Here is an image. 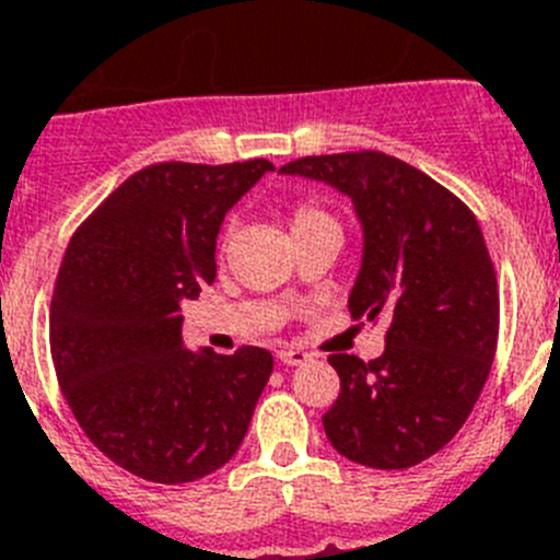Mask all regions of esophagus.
Masks as SVG:
<instances>
[{"label":"esophagus","instance_id":"1","mask_svg":"<svg viewBox=\"0 0 560 560\" xmlns=\"http://www.w3.org/2000/svg\"><path fill=\"white\" fill-rule=\"evenodd\" d=\"M277 359L283 361V364H289V368H296V364H305V361H311V353H305V350H296V348H283L280 353H277Z\"/></svg>","mask_w":560,"mask_h":560}]
</instances>
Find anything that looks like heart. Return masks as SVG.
<instances>
[{
    "mask_svg": "<svg viewBox=\"0 0 560 560\" xmlns=\"http://www.w3.org/2000/svg\"><path fill=\"white\" fill-rule=\"evenodd\" d=\"M289 226H291V235L303 237L308 235V232L339 230V221H336V215L328 210V207L319 205L316 199H303L291 207Z\"/></svg>",
    "mask_w": 560,
    "mask_h": 560,
    "instance_id": "b5f03b06",
    "label": "heart"
}]
</instances>
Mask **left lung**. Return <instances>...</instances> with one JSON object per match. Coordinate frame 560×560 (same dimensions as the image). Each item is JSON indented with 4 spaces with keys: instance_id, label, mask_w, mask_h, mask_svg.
<instances>
[{
    "instance_id": "8db88e82",
    "label": "left lung",
    "mask_w": 560,
    "mask_h": 560,
    "mask_svg": "<svg viewBox=\"0 0 560 560\" xmlns=\"http://www.w3.org/2000/svg\"><path fill=\"white\" fill-rule=\"evenodd\" d=\"M280 173L350 196L364 226L350 314L389 323L378 359L328 355L341 389L325 434L353 463L412 468L459 432L497 355L499 285L482 230L452 190L389 153L303 156Z\"/></svg>"
}]
</instances>
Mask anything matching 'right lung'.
<instances>
[{"instance_id":"1","label":"right lung","mask_w":560,"mask_h":560,"mask_svg":"<svg viewBox=\"0 0 560 560\" xmlns=\"http://www.w3.org/2000/svg\"><path fill=\"white\" fill-rule=\"evenodd\" d=\"M269 160L156 162L75 230L49 305V353L86 438L160 485L201 479L237 452L269 381V350L182 348V303L215 280L226 210Z\"/></svg>"}]
</instances>
